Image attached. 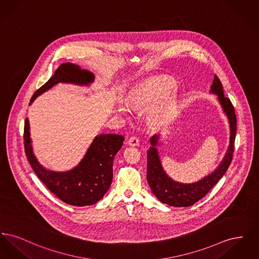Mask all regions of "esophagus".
Here are the masks:
<instances>
[{
  "label": "esophagus",
  "mask_w": 259,
  "mask_h": 259,
  "mask_svg": "<svg viewBox=\"0 0 259 259\" xmlns=\"http://www.w3.org/2000/svg\"><path fill=\"white\" fill-rule=\"evenodd\" d=\"M127 144L129 145V146H132V147H136V146H139V144H140V141H139V139L137 138V137H131V138H129L128 139V141H127Z\"/></svg>",
  "instance_id": "esophagus-1"
}]
</instances>
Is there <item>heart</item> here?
I'll use <instances>...</instances> for the list:
<instances>
[{"label":"heart","instance_id":"obj_1","mask_svg":"<svg viewBox=\"0 0 259 259\" xmlns=\"http://www.w3.org/2000/svg\"><path fill=\"white\" fill-rule=\"evenodd\" d=\"M172 88V83L166 79H151L140 85L129 96V103L136 108L151 107L164 98ZM120 111H128L127 105L119 107ZM174 103L172 100L165 101L153 111V120L162 123L172 116Z\"/></svg>","mask_w":259,"mask_h":259}]
</instances>
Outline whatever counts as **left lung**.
Returning <instances> with one entry per match:
<instances>
[{"label": "left lung", "mask_w": 259, "mask_h": 259, "mask_svg": "<svg viewBox=\"0 0 259 259\" xmlns=\"http://www.w3.org/2000/svg\"><path fill=\"white\" fill-rule=\"evenodd\" d=\"M210 93L218 96L222 111L227 116L230 127V143L227 151L218 168L198 182L184 184L170 178L164 171L161 163L157 145L160 135L155 134L150 138V148L148 151V172L147 179L152 193L164 204L172 207H189L204 197L218 184L231 164L234 152L235 137L237 130V119L231 101L223 94V88L220 78L214 75Z\"/></svg>", "instance_id": "1"}]
</instances>
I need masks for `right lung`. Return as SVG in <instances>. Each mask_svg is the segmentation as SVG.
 Returning <instances> with one entry per match:
<instances>
[{
    "instance_id": "add662e5",
    "label": "right lung",
    "mask_w": 259,
    "mask_h": 259,
    "mask_svg": "<svg viewBox=\"0 0 259 259\" xmlns=\"http://www.w3.org/2000/svg\"><path fill=\"white\" fill-rule=\"evenodd\" d=\"M95 79L93 73L73 63H63L49 81L37 89L29 106L39 95L58 83L89 87ZM124 137L117 134L97 135L80 162L71 170L56 172L47 169L37 161L30 138V124L24 125L25 153L37 178L63 202L84 207L97 203L107 193L112 181V165L115 154L123 145Z\"/></svg>"
}]
</instances>
